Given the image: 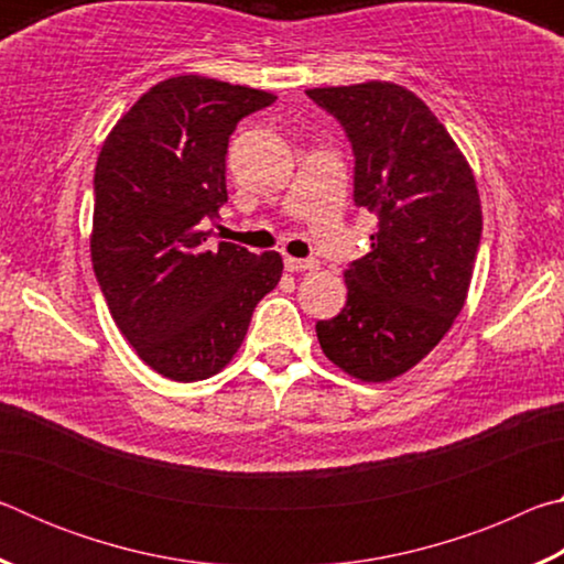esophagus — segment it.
Listing matches in <instances>:
<instances>
[{
	"instance_id": "1",
	"label": "esophagus",
	"mask_w": 564,
	"mask_h": 564,
	"mask_svg": "<svg viewBox=\"0 0 564 564\" xmlns=\"http://www.w3.org/2000/svg\"><path fill=\"white\" fill-rule=\"evenodd\" d=\"M283 263L291 273H303V271H316L318 269V261H313V259H291V256H285Z\"/></svg>"
}]
</instances>
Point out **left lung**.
<instances>
[{"mask_svg":"<svg viewBox=\"0 0 564 564\" xmlns=\"http://www.w3.org/2000/svg\"><path fill=\"white\" fill-rule=\"evenodd\" d=\"M356 156L352 202L376 214L370 251L346 271L348 301L318 321L326 358L366 383L403 376L451 330L482 234L475 176L413 91L390 82L308 89Z\"/></svg>","mask_w":564,"mask_h":564,"instance_id":"8db88e82","label":"left lung"}]
</instances>
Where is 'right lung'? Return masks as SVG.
Masks as SVG:
<instances>
[{
    "mask_svg": "<svg viewBox=\"0 0 564 564\" xmlns=\"http://www.w3.org/2000/svg\"><path fill=\"white\" fill-rule=\"evenodd\" d=\"M273 101L261 89L171 76L123 113L97 159L94 273L123 338L178 383L226 368L256 303L281 281L275 251L212 248L204 231L228 202V137Z\"/></svg>",
    "mask_w": 564,
    "mask_h": 564,
    "instance_id": "add662e5",
    "label": "right lung"
}]
</instances>
